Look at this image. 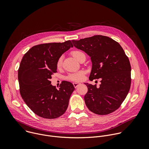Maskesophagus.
Instances as JSON below:
<instances>
[{
    "mask_svg": "<svg viewBox=\"0 0 149 149\" xmlns=\"http://www.w3.org/2000/svg\"><path fill=\"white\" fill-rule=\"evenodd\" d=\"M81 84L79 83V82H74V83H73V85H74V86L75 88L78 87L79 86H80Z\"/></svg>",
    "mask_w": 149,
    "mask_h": 149,
    "instance_id": "obj_1",
    "label": "esophagus"
}]
</instances>
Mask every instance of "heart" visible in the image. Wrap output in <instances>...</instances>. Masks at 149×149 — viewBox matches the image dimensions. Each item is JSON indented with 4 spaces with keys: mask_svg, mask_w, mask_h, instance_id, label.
<instances>
[{
    "mask_svg": "<svg viewBox=\"0 0 149 149\" xmlns=\"http://www.w3.org/2000/svg\"><path fill=\"white\" fill-rule=\"evenodd\" d=\"M72 56L79 61V60L80 59V58H81V56H82L83 55H85L84 53L81 51L79 50H76V51H74L72 52ZM62 57L61 56L57 61L56 62V67L57 68H60L62 65ZM84 72L83 71H81L77 72H75V73H72V74H70L67 78L69 80L71 81H81L83 78H84Z\"/></svg>",
    "mask_w": 149,
    "mask_h": 149,
    "instance_id": "b5f03b06",
    "label": "heart"
}]
</instances>
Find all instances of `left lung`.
I'll return each mask as SVG.
<instances>
[{
	"instance_id": "left-lung-1",
	"label": "left lung",
	"mask_w": 149,
	"mask_h": 149,
	"mask_svg": "<svg viewBox=\"0 0 149 149\" xmlns=\"http://www.w3.org/2000/svg\"><path fill=\"white\" fill-rule=\"evenodd\" d=\"M74 46L91 57L89 79L101 78L100 87L84 83L88 92L84 100L88 109L98 115L117 110L128 94L131 86V65L117 42L102 35L72 40Z\"/></svg>"
}]
</instances>
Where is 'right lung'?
<instances>
[{"mask_svg": "<svg viewBox=\"0 0 149 149\" xmlns=\"http://www.w3.org/2000/svg\"><path fill=\"white\" fill-rule=\"evenodd\" d=\"M72 47L71 40L35 45L20 62L18 70L20 94L29 108L40 117L58 118L68 108L75 90L73 84L63 81L57 90L50 79L56 72L58 59Z\"/></svg>", "mask_w": 149, "mask_h": 149, "instance_id": "add662e5", "label": "right lung"}]
</instances>
